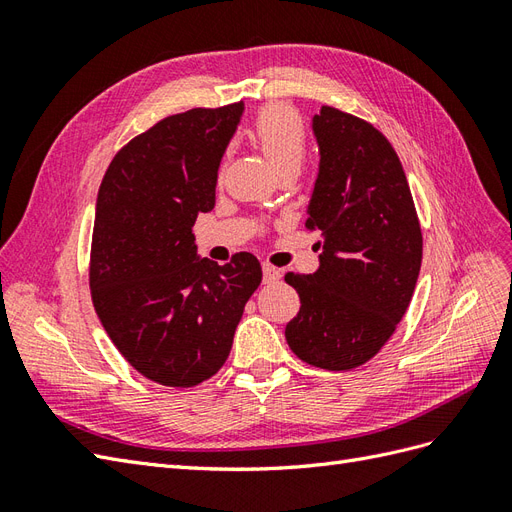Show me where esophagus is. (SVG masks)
<instances>
[{"label": "esophagus", "instance_id": "1", "mask_svg": "<svg viewBox=\"0 0 512 512\" xmlns=\"http://www.w3.org/2000/svg\"><path fill=\"white\" fill-rule=\"evenodd\" d=\"M262 277H265V282H275V280H280V277H282V271L273 267V265H269V262H265V265H262Z\"/></svg>", "mask_w": 512, "mask_h": 512}]
</instances>
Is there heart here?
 <instances>
[{"label":"heart","mask_w":512,"mask_h":512,"mask_svg":"<svg viewBox=\"0 0 512 512\" xmlns=\"http://www.w3.org/2000/svg\"><path fill=\"white\" fill-rule=\"evenodd\" d=\"M252 134L275 170L299 168L305 158V128L286 104H267L256 115Z\"/></svg>","instance_id":"1"}]
</instances>
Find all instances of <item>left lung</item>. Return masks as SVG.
Listing matches in <instances>:
<instances>
[{
	"label": "left lung",
	"mask_w": 512,
	"mask_h": 512,
	"mask_svg": "<svg viewBox=\"0 0 512 512\" xmlns=\"http://www.w3.org/2000/svg\"><path fill=\"white\" fill-rule=\"evenodd\" d=\"M312 128L320 166L305 226L322 232V254L316 273L284 277L301 299L286 342L309 365L346 371L376 356L404 318L423 235L404 166L380 130L333 106Z\"/></svg>",
	"instance_id": "1"
}]
</instances>
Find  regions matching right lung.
<instances>
[{
    "instance_id": "add662e5",
    "label": "right lung",
    "mask_w": 512,
    "mask_h": 512,
    "mask_svg": "<svg viewBox=\"0 0 512 512\" xmlns=\"http://www.w3.org/2000/svg\"><path fill=\"white\" fill-rule=\"evenodd\" d=\"M241 115L243 102L164 117L117 151L98 190L91 301L123 359L164 386L218 374L262 282L254 254L222 267L198 258L192 235Z\"/></svg>"
}]
</instances>
